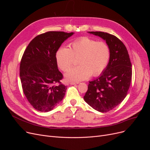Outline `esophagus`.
Wrapping results in <instances>:
<instances>
[{"label":"esophagus","instance_id":"obj_1","mask_svg":"<svg viewBox=\"0 0 150 150\" xmlns=\"http://www.w3.org/2000/svg\"><path fill=\"white\" fill-rule=\"evenodd\" d=\"M70 84H72V85H75V84H78V82H70Z\"/></svg>","mask_w":150,"mask_h":150}]
</instances>
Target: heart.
Listing matches in <instances>:
<instances>
[{
  "label": "heart",
  "mask_w": 150,
  "mask_h": 150,
  "mask_svg": "<svg viewBox=\"0 0 150 150\" xmlns=\"http://www.w3.org/2000/svg\"><path fill=\"white\" fill-rule=\"evenodd\" d=\"M110 54V49L106 42L81 37L70 43L69 49L59 48L56 53V60L59 67L67 71L73 65L74 58L78 57L79 66L68 69L65 76L68 80L80 81L103 72L108 64Z\"/></svg>",
  "instance_id": "b5f03b06"
}]
</instances>
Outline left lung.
Returning a JSON list of instances; mask_svg holds the SVG:
<instances>
[{"label": "left lung", "mask_w": 150, "mask_h": 150, "mask_svg": "<svg viewBox=\"0 0 150 150\" xmlns=\"http://www.w3.org/2000/svg\"><path fill=\"white\" fill-rule=\"evenodd\" d=\"M89 33L105 40L111 54L103 73L89 81L84 99L94 109L106 112L121 103L127 96L131 81L132 65L127 47L119 38L102 31Z\"/></svg>", "instance_id": "1"}]
</instances>
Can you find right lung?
<instances>
[{
    "mask_svg": "<svg viewBox=\"0 0 150 150\" xmlns=\"http://www.w3.org/2000/svg\"><path fill=\"white\" fill-rule=\"evenodd\" d=\"M74 35L64 31H48L38 35L29 43L21 59L20 78L29 103L41 112L52 110L64 98L67 88L61 83L56 53L62 43Z\"/></svg>",
    "mask_w": 150,
    "mask_h": 150,
    "instance_id": "1",
    "label": "right lung"
}]
</instances>
